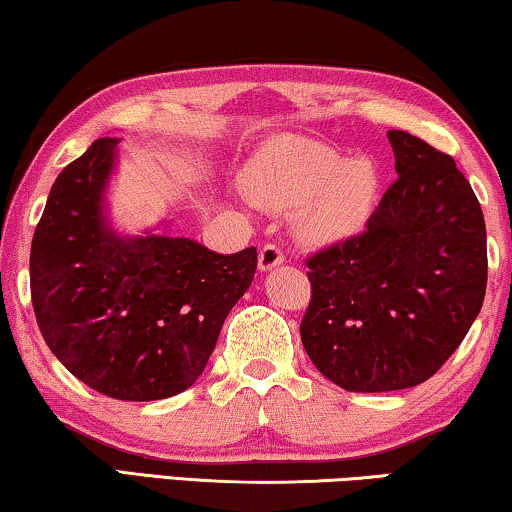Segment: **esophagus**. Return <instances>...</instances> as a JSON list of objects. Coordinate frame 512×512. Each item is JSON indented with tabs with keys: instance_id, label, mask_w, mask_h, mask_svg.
<instances>
[{
	"instance_id": "esophagus-1",
	"label": "esophagus",
	"mask_w": 512,
	"mask_h": 512,
	"mask_svg": "<svg viewBox=\"0 0 512 512\" xmlns=\"http://www.w3.org/2000/svg\"><path fill=\"white\" fill-rule=\"evenodd\" d=\"M281 263H284V251H281V247H277V244H263L261 251H258V268L268 272Z\"/></svg>"
}]
</instances>
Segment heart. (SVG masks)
I'll use <instances>...</instances> for the list:
<instances>
[{
    "label": "heart",
    "mask_w": 512,
    "mask_h": 512,
    "mask_svg": "<svg viewBox=\"0 0 512 512\" xmlns=\"http://www.w3.org/2000/svg\"><path fill=\"white\" fill-rule=\"evenodd\" d=\"M379 170L311 138H284L258 154L247 189L258 203L291 210L307 240L332 242L358 231L379 196Z\"/></svg>",
    "instance_id": "1"
}]
</instances>
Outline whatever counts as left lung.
Wrapping results in <instances>:
<instances>
[{
    "label": "left lung",
    "instance_id": "left-lung-1",
    "mask_svg": "<svg viewBox=\"0 0 512 512\" xmlns=\"http://www.w3.org/2000/svg\"><path fill=\"white\" fill-rule=\"evenodd\" d=\"M397 180L365 231L307 258L305 351L348 392L432 379L476 321L487 288L483 210L455 159L388 131Z\"/></svg>",
    "mask_w": 512,
    "mask_h": 512
}]
</instances>
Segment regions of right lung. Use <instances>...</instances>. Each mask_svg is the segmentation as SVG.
Returning <instances> with one entry per match:
<instances>
[{
	"label": "right lung",
	"mask_w": 512,
	"mask_h": 512,
	"mask_svg": "<svg viewBox=\"0 0 512 512\" xmlns=\"http://www.w3.org/2000/svg\"><path fill=\"white\" fill-rule=\"evenodd\" d=\"M117 138L94 140L50 189L29 254L36 323L55 358L101 395L173 397L194 385L258 254L187 238L122 240L101 214Z\"/></svg>",
	"instance_id": "1"
}]
</instances>
